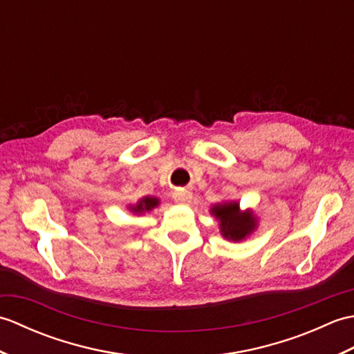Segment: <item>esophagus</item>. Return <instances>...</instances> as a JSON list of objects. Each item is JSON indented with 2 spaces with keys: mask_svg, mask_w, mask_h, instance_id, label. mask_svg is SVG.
Returning <instances> with one entry per match:
<instances>
[{
  "mask_svg": "<svg viewBox=\"0 0 354 354\" xmlns=\"http://www.w3.org/2000/svg\"><path fill=\"white\" fill-rule=\"evenodd\" d=\"M173 199H175V202H178V204H189V202L192 201V193L189 190H176L175 193H173Z\"/></svg>",
  "mask_w": 354,
  "mask_h": 354,
  "instance_id": "obj_1",
  "label": "esophagus"
}]
</instances>
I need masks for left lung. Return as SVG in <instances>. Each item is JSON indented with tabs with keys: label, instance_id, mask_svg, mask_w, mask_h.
I'll list each match as a JSON object with an SVG mask.
<instances>
[{
	"label": "left lung",
	"instance_id": "1",
	"mask_svg": "<svg viewBox=\"0 0 354 354\" xmlns=\"http://www.w3.org/2000/svg\"><path fill=\"white\" fill-rule=\"evenodd\" d=\"M213 214L221 221V230L223 237L234 240H242L255 228V221L251 213L240 214L239 204L230 202V204L216 205Z\"/></svg>",
	"mask_w": 354,
	"mask_h": 354
}]
</instances>
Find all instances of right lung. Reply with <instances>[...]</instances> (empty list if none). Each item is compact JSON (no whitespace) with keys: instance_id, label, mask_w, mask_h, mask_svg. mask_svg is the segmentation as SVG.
I'll return each mask as SVG.
<instances>
[{"instance_id":"right-lung-1","label":"right lung","mask_w":354,"mask_h":354,"mask_svg":"<svg viewBox=\"0 0 354 354\" xmlns=\"http://www.w3.org/2000/svg\"><path fill=\"white\" fill-rule=\"evenodd\" d=\"M156 205H158V199H156V198H145V199H141V201L138 202L137 207L132 208V212H135V213L150 212V209H152V208L156 207Z\"/></svg>"}]
</instances>
